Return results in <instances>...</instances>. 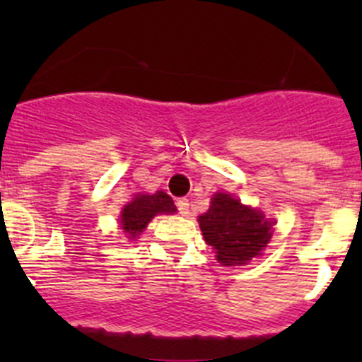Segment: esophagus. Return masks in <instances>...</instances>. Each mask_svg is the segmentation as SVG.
<instances>
[{"label": "esophagus", "mask_w": 362, "mask_h": 362, "mask_svg": "<svg viewBox=\"0 0 362 362\" xmlns=\"http://www.w3.org/2000/svg\"><path fill=\"white\" fill-rule=\"evenodd\" d=\"M177 208H178V214L187 215L189 214V199L187 198H180V199H178Z\"/></svg>", "instance_id": "34e87169"}]
</instances>
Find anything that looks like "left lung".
Instances as JSON below:
<instances>
[{
	"label": "left lung",
	"instance_id": "obj_1",
	"mask_svg": "<svg viewBox=\"0 0 362 362\" xmlns=\"http://www.w3.org/2000/svg\"><path fill=\"white\" fill-rule=\"evenodd\" d=\"M204 242L211 245L222 266H242L261 255L272 238V226L259 210L243 206L229 194H217L203 215H199Z\"/></svg>",
	"mask_w": 362,
	"mask_h": 362
}]
</instances>
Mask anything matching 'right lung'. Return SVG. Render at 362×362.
Returning a JSON list of instances; mask_svg holds the SVG:
<instances>
[{
  "label": "right lung",
  "instance_id": "add662e5",
  "mask_svg": "<svg viewBox=\"0 0 362 362\" xmlns=\"http://www.w3.org/2000/svg\"><path fill=\"white\" fill-rule=\"evenodd\" d=\"M173 211H177V206L166 192L158 191L156 194H138L133 202L124 206L120 215V228L124 229L127 238L133 240L147 228L156 215L173 214Z\"/></svg>",
  "mask_w": 362,
  "mask_h": 362
}]
</instances>
